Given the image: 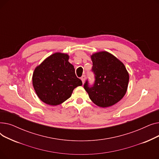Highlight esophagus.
I'll use <instances>...</instances> for the list:
<instances>
[{"label":"esophagus","mask_w":159,"mask_h":159,"mask_svg":"<svg viewBox=\"0 0 159 159\" xmlns=\"http://www.w3.org/2000/svg\"><path fill=\"white\" fill-rule=\"evenodd\" d=\"M85 79H86V76H85V75H82V76L81 77V80H82L83 84H84V83Z\"/></svg>","instance_id":"1"}]
</instances>
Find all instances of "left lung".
Wrapping results in <instances>:
<instances>
[{
	"mask_svg": "<svg viewBox=\"0 0 159 159\" xmlns=\"http://www.w3.org/2000/svg\"><path fill=\"white\" fill-rule=\"evenodd\" d=\"M95 83L89 87L86 80L84 88L89 98L99 107L111 106L126 94L129 73L124 64L107 52H100L91 55Z\"/></svg>",
	"mask_w": 159,
	"mask_h": 159,
	"instance_id": "left-lung-1",
	"label": "left lung"
}]
</instances>
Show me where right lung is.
<instances>
[{"mask_svg": "<svg viewBox=\"0 0 159 159\" xmlns=\"http://www.w3.org/2000/svg\"><path fill=\"white\" fill-rule=\"evenodd\" d=\"M68 60V54L55 53L35 69L33 86L38 97L44 103L59 105L71 96L75 88L82 85Z\"/></svg>", "mask_w": 159, "mask_h": 159, "instance_id": "add662e5", "label": "right lung"}]
</instances>
